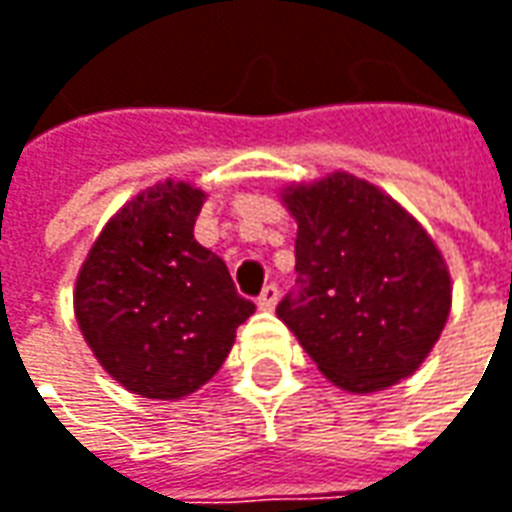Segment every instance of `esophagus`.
<instances>
[{"label": "esophagus", "instance_id": "1", "mask_svg": "<svg viewBox=\"0 0 512 512\" xmlns=\"http://www.w3.org/2000/svg\"><path fill=\"white\" fill-rule=\"evenodd\" d=\"M279 302V287L276 285H265L262 287V293H259V299H256V305L262 307V310H273Z\"/></svg>", "mask_w": 512, "mask_h": 512}]
</instances>
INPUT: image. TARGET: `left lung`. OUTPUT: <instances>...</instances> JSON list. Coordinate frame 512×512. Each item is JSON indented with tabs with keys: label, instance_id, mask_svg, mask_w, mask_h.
Instances as JSON below:
<instances>
[{
	"label": "left lung",
	"instance_id": "8db88e82",
	"mask_svg": "<svg viewBox=\"0 0 512 512\" xmlns=\"http://www.w3.org/2000/svg\"><path fill=\"white\" fill-rule=\"evenodd\" d=\"M296 287L276 313L330 382L373 393L407 379L442 336L450 273L424 227L350 173L290 187Z\"/></svg>",
	"mask_w": 512,
	"mask_h": 512
}]
</instances>
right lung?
Here are the masks:
<instances>
[{
	"instance_id": "obj_1",
	"label": "right lung",
	"mask_w": 512,
	"mask_h": 512,
	"mask_svg": "<svg viewBox=\"0 0 512 512\" xmlns=\"http://www.w3.org/2000/svg\"><path fill=\"white\" fill-rule=\"evenodd\" d=\"M205 193L162 182L110 219L76 279V319L93 356L145 399H179L225 364L256 305L193 239Z\"/></svg>"
}]
</instances>
